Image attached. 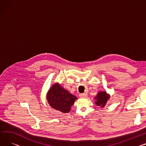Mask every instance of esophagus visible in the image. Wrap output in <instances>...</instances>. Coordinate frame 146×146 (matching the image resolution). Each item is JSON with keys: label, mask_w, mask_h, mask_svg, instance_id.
Masks as SVG:
<instances>
[{"label": "esophagus", "mask_w": 146, "mask_h": 146, "mask_svg": "<svg viewBox=\"0 0 146 146\" xmlns=\"http://www.w3.org/2000/svg\"><path fill=\"white\" fill-rule=\"evenodd\" d=\"M87 96V95L86 93H83V94H80V97L82 98H86Z\"/></svg>", "instance_id": "1"}]
</instances>
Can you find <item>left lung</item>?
Returning a JSON list of instances; mask_svg holds the SVG:
<instances>
[{"label": "left lung", "instance_id": "1", "mask_svg": "<svg viewBox=\"0 0 146 146\" xmlns=\"http://www.w3.org/2000/svg\"><path fill=\"white\" fill-rule=\"evenodd\" d=\"M110 98V95L107 94L106 92H100L98 93L94 99L96 100L95 103L97 106H100L101 108H104L107 102Z\"/></svg>", "mask_w": 146, "mask_h": 146}]
</instances>
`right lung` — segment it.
I'll use <instances>...</instances> for the list:
<instances>
[{
  "mask_svg": "<svg viewBox=\"0 0 146 146\" xmlns=\"http://www.w3.org/2000/svg\"><path fill=\"white\" fill-rule=\"evenodd\" d=\"M76 99V96L64 89L57 83L51 87L47 94V100L50 106L63 113H69L71 106Z\"/></svg>",
  "mask_w": 146,
  "mask_h": 146,
  "instance_id": "obj_1",
  "label": "right lung"
}]
</instances>
